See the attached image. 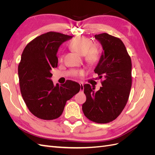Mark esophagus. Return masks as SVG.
Wrapping results in <instances>:
<instances>
[{"instance_id":"1","label":"esophagus","mask_w":155,"mask_h":155,"mask_svg":"<svg viewBox=\"0 0 155 155\" xmlns=\"http://www.w3.org/2000/svg\"><path fill=\"white\" fill-rule=\"evenodd\" d=\"M80 84V91L81 92H83L84 91V87H83V84L82 83H79Z\"/></svg>"}]
</instances>
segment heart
<instances>
[{
  "mask_svg": "<svg viewBox=\"0 0 155 155\" xmlns=\"http://www.w3.org/2000/svg\"><path fill=\"white\" fill-rule=\"evenodd\" d=\"M72 50L79 55H83L84 59L89 64H94L100 59V50L92 41L85 37L78 36L74 38L69 44ZM81 74L83 72H81Z\"/></svg>",
  "mask_w": 155,
  "mask_h": 155,
  "instance_id": "heart-1",
  "label": "heart"
}]
</instances>
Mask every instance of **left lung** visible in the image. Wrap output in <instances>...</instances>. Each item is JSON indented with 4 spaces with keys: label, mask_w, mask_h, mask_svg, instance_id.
<instances>
[{
    "label": "left lung",
    "mask_w": 155,
    "mask_h": 155,
    "mask_svg": "<svg viewBox=\"0 0 155 155\" xmlns=\"http://www.w3.org/2000/svg\"><path fill=\"white\" fill-rule=\"evenodd\" d=\"M103 51L94 72L102 87L94 91L89 84L84 85L87 100L82 105L84 114L97 124H107L115 120L128 101L131 85L132 63L124 43L106 33L95 35Z\"/></svg>",
    "instance_id": "8db88e82"
}]
</instances>
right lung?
I'll return each instance as SVG.
<instances>
[{"label": "right lung", "instance_id": "1", "mask_svg": "<svg viewBox=\"0 0 155 155\" xmlns=\"http://www.w3.org/2000/svg\"><path fill=\"white\" fill-rule=\"evenodd\" d=\"M72 36L50 31L37 37L23 50L18 67L21 92L29 110L36 117L50 120L62 114L67 101L80 90L68 80L54 85L51 70L58 67L60 45Z\"/></svg>", "mask_w": 155, "mask_h": 155}]
</instances>
